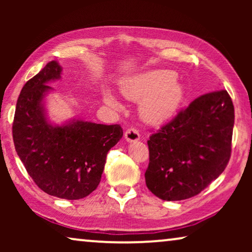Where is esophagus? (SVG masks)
Wrapping results in <instances>:
<instances>
[{
	"instance_id": "obj_1",
	"label": "esophagus",
	"mask_w": 252,
	"mask_h": 252,
	"mask_svg": "<svg viewBox=\"0 0 252 252\" xmlns=\"http://www.w3.org/2000/svg\"><path fill=\"white\" fill-rule=\"evenodd\" d=\"M125 139L127 142H135L140 140V133L136 128H128L125 132Z\"/></svg>"
}]
</instances>
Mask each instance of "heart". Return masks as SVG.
Returning <instances> with one entry per match:
<instances>
[{"label": "heart", "instance_id": "1", "mask_svg": "<svg viewBox=\"0 0 252 252\" xmlns=\"http://www.w3.org/2000/svg\"><path fill=\"white\" fill-rule=\"evenodd\" d=\"M123 94L127 98L141 101V115L150 123H161L177 113L184 98V89L170 70H153L134 75L123 84ZM104 101L118 108L119 103L110 92L104 93Z\"/></svg>", "mask_w": 252, "mask_h": 252}]
</instances>
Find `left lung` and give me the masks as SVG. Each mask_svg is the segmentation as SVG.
Listing matches in <instances>:
<instances>
[{"label": "left lung", "mask_w": 252, "mask_h": 252, "mask_svg": "<svg viewBox=\"0 0 252 252\" xmlns=\"http://www.w3.org/2000/svg\"><path fill=\"white\" fill-rule=\"evenodd\" d=\"M234 105L226 91L194 99L148 140L146 184L164 201L199 194L225 170L232 151Z\"/></svg>", "instance_id": "left-lung-1"}]
</instances>
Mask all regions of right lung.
<instances>
[{
    "instance_id": "add662e5",
    "label": "right lung",
    "mask_w": 252,
    "mask_h": 252,
    "mask_svg": "<svg viewBox=\"0 0 252 252\" xmlns=\"http://www.w3.org/2000/svg\"><path fill=\"white\" fill-rule=\"evenodd\" d=\"M62 66L49 62L24 85L12 124L13 143L27 173L47 194L80 199L97 188L106 155L122 139L119 125L73 119L53 125L47 118V84L61 78Z\"/></svg>"
}]
</instances>
